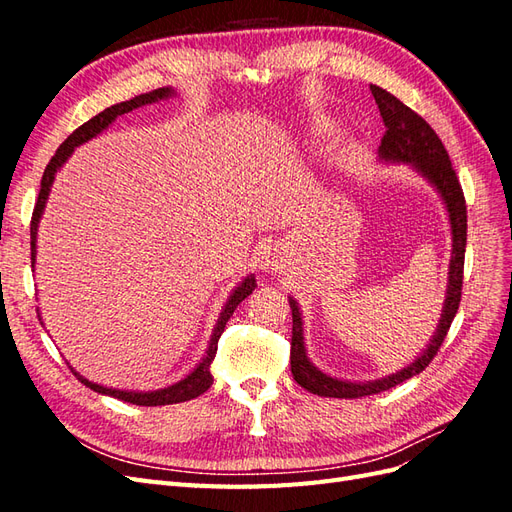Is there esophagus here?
<instances>
[{
    "mask_svg": "<svg viewBox=\"0 0 512 512\" xmlns=\"http://www.w3.org/2000/svg\"><path fill=\"white\" fill-rule=\"evenodd\" d=\"M260 265H262V269H269V271H277V269H282V256H280V252L277 250H269L260 256Z\"/></svg>",
    "mask_w": 512,
    "mask_h": 512,
    "instance_id": "34e87169",
    "label": "esophagus"
}]
</instances>
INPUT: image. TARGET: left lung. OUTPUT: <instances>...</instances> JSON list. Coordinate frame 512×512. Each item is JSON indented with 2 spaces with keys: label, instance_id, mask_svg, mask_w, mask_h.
<instances>
[{
  "label": "left lung",
  "instance_id": "obj_1",
  "mask_svg": "<svg viewBox=\"0 0 512 512\" xmlns=\"http://www.w3.org/2000/svg\"><path fill=\"white\" fill-rule=\"evenodd\" d=\"M371 94L376 98L380 108L382 121L386 126V134L382 136V143L378 147V160L384 164H408L414 173L421 175L433 190L438 192L444 209L448 213V224H451V237H453V250L451 262H448V282H446V297L442 303L440 322L436 333L431 335L429 344L416 359L401 367L395 374H389L378 380H342L324 374L312 361H309L305 350V337H303V318L299 303L294 297H288L292 309V344H290V369L292 376L303 389L320 397H337V399H356L365 395H376L382 391H389L393 386L410 380L412 376L421 374V371L431 363L433 356L438 354L444 337L451 329V322L459 309L461 301V284H463V256H466V239H468V213H466V198H463L459 179L453 170L448 153L438 138V134L431 130L429 123L416 115L412 108L404 102L397 100L389 91L369 85Z\"/></svg>",
  "mask_w": 512,
  "mask_h": 512
}]
</instances>
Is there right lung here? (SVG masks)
<instances>
[{"label": "right lung", "instance_id": "add662e5", "mask_svg": "<svg viewBox=\"0 0 512 512\" xmlns=\"http://www.w3.org/2000/svg\"><path fill=\"white\" fill-rule=\"evenodd\" d=\"M177 91L173 87H160V89H153L149 91V94H141V96H134L132 100H126V102H119V104H113L104 108L102 113H98L96 117H91L87 123H83L81 128H76L64 143L59 145V149L55 151V156L51 158L49 166L44 168V175H42V181H40V194H38V203L34 207V215H32V269H36V252H38V226H40V220H42V213H44V207H46V200H49V194H51V188H53V181H55V175L59 173V168L64 166L68 162V158L72 156V151L76 147H81L83 143L91 141V138H96L98 134H102L111 123L119 117V115H126L130 111H134V108H141L145 104H156V102H162V100H168V98H175ZM256 288V277L254 273L245 275L243 280L235 286V290L230 292V297L226 299L222 312L218 316V322H215L213 327V333H211V339L207 344V350L203 354V359L198 361V365L190 371L188 376L181 378L179 382L170 384V386H164V389H158V391H123V389H113V386H102L98 382H91L87 380L85 376H81L79 371H76L72 365L70 369L74 371V376L79 378L85 386H89L91 391H96L100 395H108V397H115V399H121V401H128V404H134V406H168V404H179V401H190L198 395H203L209 386L213 384V376L209 371V365L213 363L215 359V352H218V342L220 337L224 333V327L228 318L232 316V312H235L237 305L245 299L250 297V294L254 292ZM38 318H40V309H38ZM42 320V318H40Z\"/></svg>", "mask_w": 512, "mask_h": 512}]
</instances>
